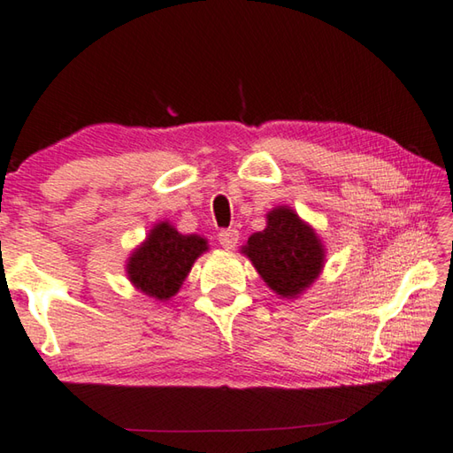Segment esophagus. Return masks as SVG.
<instances>
[{"label": "esophagus", "mask_w": 453, "mask_h": 453, "mask_svg": "<svg viewBox=\"0 0 453 453\" xmlns=\"http://www.w3.org/2000/svg\"><path fill=\"white\" fill-rule=\"evenodd\" d=\"M218 240L221 243V248L226 250H234L237 245V240H240V232H237L235 227H229V229H221Z\"/></svg>", "instance_id": "34e87169"}]
</instances>
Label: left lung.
I'll list each match as a JSON object with an SVG mask.
<instances>
[{
	"label": "left lung",
	"mask_w": 453,
	"mask_h": 453,
	"mask_svg": "<svg viewBox=\"0 0 453 453\" xmlns=\"http://www.w3.org/2000/svg\"><path fill=\"white\" fill-rule=\"evenodd\" d=\"M267 224L242 245V254L256 267L275 296L296 300L319 278L326 265V245L308 221L289 205L267 211Z\"/></svg>",
	"instance_id": "left-lung-1"
}]
</instances>
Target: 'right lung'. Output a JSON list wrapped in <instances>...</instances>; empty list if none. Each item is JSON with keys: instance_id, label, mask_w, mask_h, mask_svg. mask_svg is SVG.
<instances>
[{"instance_id": "right-lung-1", "label": "right lung", "mask_w": 453, "mask_h": 453, "mask_svg": "<svg viewBox=\"0 0 453 453\" xmlns=\"http://www.w3.org/2000/svg\"><path fill=\"white\" fill-rule=\"evenodd\" d=\"M210 250L197 234H180L170 221H157L145 240L129 254L126 273L132 286L156 302L178 294L196 259Z\"/></svg>"}]
</instances>
